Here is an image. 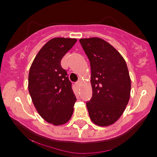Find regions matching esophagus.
I'll list each match as a JSON object with an SVG mask.
<instances>
[{"mask_svg":"<svg viewBox=\"0 0 157 157\" xmlns=\"http://www.w3.org/2000/svg\"><path fill=\"white\" fill-rule=\"evenodd\" d=\"M75 85H76L77 87L80 88V85H81V83H80V81H77V82H75Z\"/></svg>","mask_w":157,"mask_h":157,"instance_id":"esophagus-1","label":"esophagus"}]
</instances>
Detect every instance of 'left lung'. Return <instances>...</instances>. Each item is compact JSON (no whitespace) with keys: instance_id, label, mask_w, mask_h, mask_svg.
Returning <instances> with one entry per match:
<instances>
[{"instance_id":"1","label":"left lung","mask_w":157,"mask_h":157,"mask_svg":"<svg viewBox=\"0 0 157 157\" xmlns=\"http://www.w3.org/2000/svg\"><path fill=\"white\" fill-rule=\"evenodd\" d=\"M90 61L92 97L86 102L90 118L100 126L114 123L128 105L131 79L127 64L114 48L101 38L80 39Z\"/></svg>"}]
</instances>
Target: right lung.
<instances>
[{"label":"right lung","mask_w":157,"mask_h":157,"mask_svg":"<svg viewBox=\"0 0 157 157\" xmlns=\"http://www.w3.org/2000/svg\"><path fill=\"white\" fill-rule=\"evenodd\" d=\"M77 39L55 37L41 48L30 67L29 91L37 112L55 125L70 120L77 99L61 60Z\"/></svg>","instance_id":"add662e5"}]
</instances>
